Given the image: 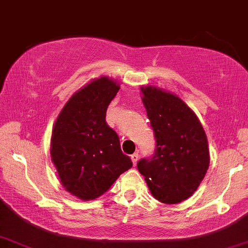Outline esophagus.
I'll use <instances>...</instances> for the list:
<instances>
[{
    "label": "esophagus",
    "instance_id": "1",
    "mask_svg": "<svg viewBox=\"0 0 248 248\" xmlns=\"http://www.w3.org/2000/svg\"><path fill=\"white\" fill-rule=\"evenodd\" d=\"M131 161H133V163H134V166H136V163H137V161H138V158H140V155H138V153H134V154H131Z\"/></svg>",
    "mask_w": 248,
    "mask_h": 248
}]
</instances>
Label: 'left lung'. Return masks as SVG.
<instances>
[{
    "label": "left lung",
    "mask_w": 248,
    "mask_h": 248,
    "mask_svg": "<svg viewBox=\"0 0 248 248\" xmlns=\"http://www.w3.org/2000/svg\"><path fill=\"white\" fill-rule=\"evenodd\" d=\"M140 91L156 148L153 156L138 161V171L157 201L180 203L193 195L209 169L205 131L194 111L177 95L153 86Z\"/></svg>",
    "instance_id": "obj_1"
}]
</instances>
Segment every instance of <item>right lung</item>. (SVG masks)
I'll use <instances>...</instances> for the list:
<instances>
[{"label":"right lung","mask_w":248,"mask_h":248,"mask_svg":"<svg viewBox=\"0 0 248 248\" xmlns=\"http://www.w3.org/2000/svg\"><path fill=\"white\" fill-rule=\"evenodd\" d=\"M119 90L113 79H94L72 95L53 127L52 162L65 190L82 201L103 195L133 167L117 133L105 121Z\"/></svg>","instance_id":"obj_1"}]
</instances>
